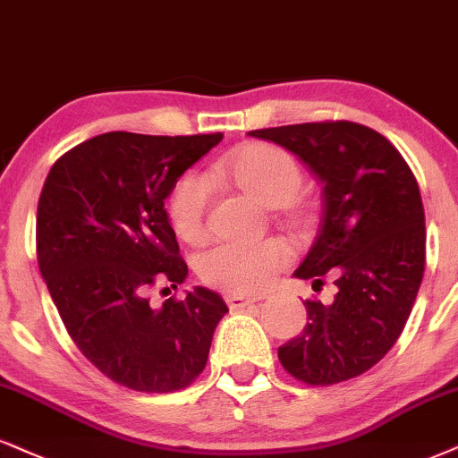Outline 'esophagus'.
<instances>
[{"label": "esophagus", "instance_id": "1", "mask_svg": "<svg viewBox=\"0 0 458 458\" xmlns=\"http://www.w3.org/2000/svg\"><path fill=\"white\" fill-rule=\"evenodd\" d=\"M225 299H227V306L231 310H244L257 303L255 297H244V295H227Z\"/></svg>", "mask_w": 458, "mask_h": 458}]
</instances>
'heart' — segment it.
Returning a JSON list of instances; mask_svg holds the SVG:
<instances>
[{
  "label": "heart",
  "instance_id": "obj_1",
  "mask_svg": "<svg viewBox=\"0 0 458 458\" xmlns=\"http://www.w3.org/2000/svg\"><path fill=\"white\" fill-rule=\"evenodd\" d=\"M210 178H225L263 206L278 208L289 203L303 184L299 163L286 150L272 144H246L229 152L212 167ZM210 180L199 172H189L178 180L169 197V220L180 240L199 244L208 233ZM297 220L299 214L286 210ZM291 248L284 240L220 242L208 248L197 261V272L206 284L233 295H252L267 289L280 269L291 263Z\"/></svg>",
  "mask_w": 458,
  "mask_h": 458
}]
</instances>
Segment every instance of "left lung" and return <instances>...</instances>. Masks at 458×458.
Segmentation results:
<instances>
[{
	"mask_svg": "<svg viewBox=\"0 0 458 458\" xmlns=\"http://www.w3.org/2000/svg\"><path fill=\"white\" fill-rule=\"evenodd\" d=\"M284 146L323 182V223L295 276L337 286L331 306L306 299L301 335L278 348L282 367L312 386L365 374L394 346L425 274L419 182L385 135L350 121L248 131Z\"/></svg>",
	"mask_w": 458,
	"mask_h": 458,
	"instance_id": "8db88e82",
	"label": "left lung"
}]
</instances>
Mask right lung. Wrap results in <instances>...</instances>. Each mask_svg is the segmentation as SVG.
Masks as SVG:
<instances>
[{
    "label": "right lung",
    "instance_id": "1",
    "mask_svg": "<svg viewBox=\"0 0 458 458\" xmlns=\"http://www.w3.org/2000/svg\"><path fill=\"white\" fill-rule=\"evenodd\" d=\"M220 140L223 133L95 135L55 161L39 195L38 265L61 320L84 357L131 391L189 386L229 312L203 286L161 308L146 297L157 284L176 289L189 274L165 199Z\"/></svg>",
    "mask_w": 458,
    "mask_h": 458
}]
</instances>
